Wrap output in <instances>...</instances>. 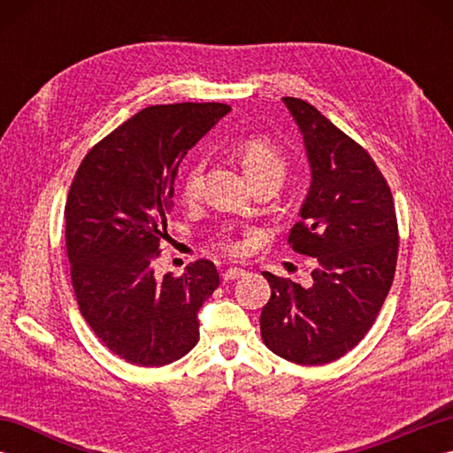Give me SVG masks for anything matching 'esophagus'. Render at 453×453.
Returning a JSON list of instances; mask_svg holds the SVG:
<instances>
[{"instance_id":"esophagus-1","label":"esophagus","mask_w":453,"mask_h":453,"mask_svg":"<svg viewBox=\"0 0 453 453\" xmlns=\"http://www.w3.org/2000/svg\"><path fill=\"white\" fill-rule=\"evenodd\" d=\"M243 274H245L243 268L232 266V268H227V271H224V274H221V278H224V280L227 282V280H237V278L243 276Z\"/></svg>"}]
</instances>
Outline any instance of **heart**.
<instances>
[{"label":"heart","instance_id":"1","mask_svg":"<svg viewBox=\"0 0 453 453\" xmlns=\"http://www.w3.org/2000/svg\"><path fill=\"white\" fill-rule=\"evenodd\" d=\"M239 159L247 173V177L253 182L261 179H278L280 180L286 173V156L276 143L266 136H251L245 138L237 148ZM202 173H204V159L192 161L182 175V195L187 198H196L202 185ZM235 249V245H229Z\"/></svg>","mask_w":453,"mask_h":453}]
</instances>
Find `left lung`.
Listing matches in <instances>:
<instances>
[{
    "label": "left lung",
    "mask_w": 453,
    "mask_h": 453,
    "mask_svg": "<svg viewBox=\"0 0 453 453\" xmlns=\"http://www.w3.org/2000/svg\"><path fill=\"white\" fill-rule=\"evenodd\" d=\"M303 136L311 187L288 243L313 257L310 288L263 273L271 300L261 336L280 358L321 365L370 331L395 276L399 232L388 180L360 143L313 104L284 97Z\"/></svg>",
    "instance_id": "8db88e82"
}]
</instances>
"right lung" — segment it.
Returning a JSON list of instances; mask_svg holds the SVG:
<instances>
[{"label": "right lung", "instance_id": "add662e5", "mask_svg": "<svg viewBox=\"0 0 453 453\" xmlns=\"http://www.w3.org/2000/svg\"><path fill=\"white\" fill-rule=\"evenodd\" d=\"M232 111L224 103L156 104L89 150L64 210L72 286L83 319L119 358L157 368L198 342V310L219 286L211 261L157 278L182 157Z\"/></svg>", "mask_w": 453, "mask_h": 453}]
</instances>
